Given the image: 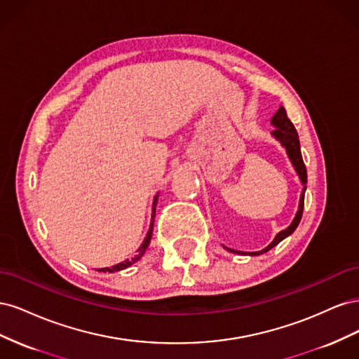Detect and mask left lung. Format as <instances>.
I'll return each instance as SVG.
<instances>
[{"instance_id":"obj_1","label":"left lung","mask_w":359,"mask_h":359,"mask_svg":"<svg viewBox=\"0 0 359 359\" xmlns=\"http://www.w3.org/2000/svg\"><path fill=\"white\" fill-rule=\"evenodd\" d=\"M271 126L276 128V130H273V132H271V135H273V137L276 140H278L280 145L286 149V154H287V157H289V160L292 163L293 169H295L297 175L299 178L301 186H302V190H301V194H299L298 210H297L295 217H293L292 223L286 227V229L280 231L276 235L274 240L271 241V244H268L265 248L259 250V252H236V250L227 248V247L223 245L227 250V252H231V253L245 255V256H259V255H262V253H266L268 250L276 247L278 243L283 241L285 238H287L289 235H292L293 232H295V229H297L299 222H301L302 210H304V194H306V190H307V169H306V165H304L302 156H301L299 137H298V133H297L295 127H293V124L290 123V119L287 118V114H286L283 106H280L278 111L274 114V116L271 118Z\"/></svg>"}]
</instances>
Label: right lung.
Here are the masks:
<instances>
[{
    "label": "right lung",
    "instance_id": "right-lung-1",
    "mask_svg": "<svg viewBox=\"0 0 359 359\" xmlns=\"http://www.w3.org/2000/svg\"><path fill=\"white\" fill-rule=\"evenodd\" d=\"M157 199H158V193L156 194L154 196V201H153V212H151V223H149V229H148V232H147V236H145V240H144V243L140 244V247L136 250V255L135 256H132L130 259H126L124 262H119V264H116V265H114V266H111V268H100V269H97V271H103V273H115V271H121V269H126V268H128V266H132L133 264H136L137 260L144 256V253H145V250L148 248V245H149V243H151V236H153V227H154V217H156V206H157Z\"/></svg>",
    "mask_w": 359,
    "mask_h": 359
}]
</instances>
